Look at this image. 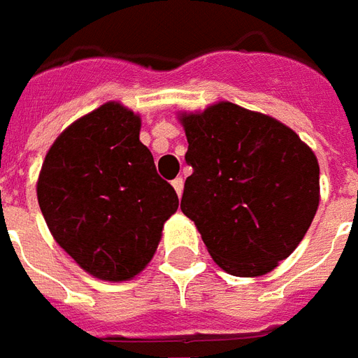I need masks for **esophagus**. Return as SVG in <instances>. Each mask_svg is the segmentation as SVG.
Segmentation results:
<instances>
[{"label":"esophagus","instance_id":"1","mask_svg":"<svg viewBox=\"0 0 358 358\" xmlns=\"http://www.w3.org/2000/svg\"><path fill=\"white\" fill-rule=\"evenodd\" d=\"M172 187L176 189L178 197H182V192H184V180L182 178H174L172 180Z\"/></svg>","mask_w":358,"mask_h":358}]
</instances>
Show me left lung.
<instances>
[{"label": "left lung", "mask_w": 358, "mask_h": 358, "mask_svg": "<svg viewBox=\"0 0 358 358\" xmlns=\"http://www.w3.org/2000/svg\"><path fill=\"white\" fill-rule=\"evenodd\" d=\"M186 161L180 209L213 261L232 276H263L292 255L320 201L313 149L276 118L218 101L182 113Z\"/></svg>", "instance_id": "left-lung-1"}]
</instances>
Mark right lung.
Listing matches in <instances>:
<instances>
[{
    "label": "right lung",
    "mask_w": 358,
    "mask_h": 358,
    "mask_svg": "<svg viewBox=\"0 0 358 358\" xmlns=\"http://www.w3.org/2000/svg\"><path fill=\"white\" fill-rule=\"evenodd\" d=\"M140 128V117L120 103L97 107L53 141L36 187L55 241L107 282L130 280L148 266L178 209Z\"/></svg>",
    "instance_id": "obj_1"
}]
</instances>
